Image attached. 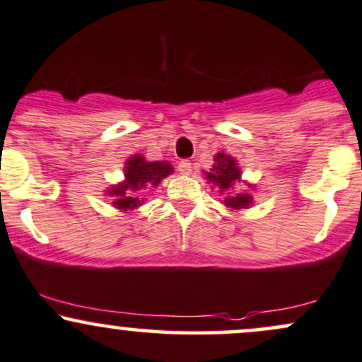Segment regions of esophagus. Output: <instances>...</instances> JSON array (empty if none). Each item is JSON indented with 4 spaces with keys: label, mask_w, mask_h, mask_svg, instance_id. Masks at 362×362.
I'll return each instance as SVG.
<instances>
[{
    "label": "esophagus",
    "mask_w": 362,
    "mask_h": 362,
    "mask_svg": "<svg viewBox=\"0 0 362 362\" xmlns=\"http://www.w3.org/2000/svg\"><path fill=\"white\" fill-rule=\"evenodd\" d=\"M178 172H180L182 175H190V172H192V165H190V161L182 160L180 163H178Z\"/></svg>",
    "instance_id": "34e87169"
}]
</instances>
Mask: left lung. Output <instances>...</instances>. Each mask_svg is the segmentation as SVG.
<instances>
[{"mask_svg": "<svg viewBox=\"0 0 362 362\" xmlns=\"http://www.w3.org/2000/svg\"><path fill=\"white\" fill-rule=\"evenodd\" d=\"M216 163L211 168V172L206 173V178L211 184L218 185L219 192H226L230 190L233 184L240 182L242 172H240L238 165H236L233 156H228L224 153H218L214 156ZM253 202V197L248 192H238L235 195H228L224 197V204L228 207H233V209H247Z\"/></svg>", "mask_w": 362, "mask_h": 362, "instance_id": "obj_1", "label": "left lung"}]
</instances>
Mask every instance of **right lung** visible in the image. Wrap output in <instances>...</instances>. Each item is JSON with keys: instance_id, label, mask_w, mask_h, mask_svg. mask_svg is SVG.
<instances>
[{"instance_id": "add662e5", "label": "right lung", "mask_w": 362, "mask_h": 362, "mask_svg": "<svg viewBox=\"0 0 362 362\" xmlns=\"http://www.w3.org/2000/svg\"><path fill=\"white\" fill-rule=\"evenodd\" d=\"M172 172L173 168L168 161H146L144 156L132 155L126 161L124 180L117 185H112L107 194L110 195L114 201L112 204L117 209H136L141 204L139 197L136 195L158 187V184Z\"/></svg>"}]
</instances>
